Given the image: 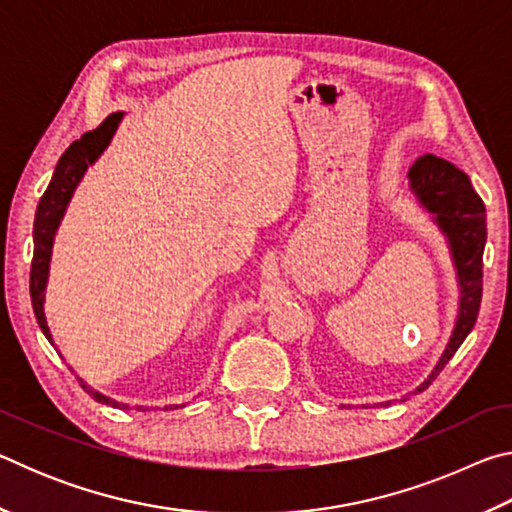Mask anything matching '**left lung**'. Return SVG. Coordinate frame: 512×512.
<instances>
[{
    "instance_id": "left-lung-1",
    "label": "left lung",
    "mask_w": 512,
    "mask_h": 512,
    "mask_svg": "<svg viewBox=\"0 0 512 512\" xmlns=\"http://www.w3.org/2000/svg\"><path fill=\"white\" fill-rule=\"evenodd\" d=\"M409 187L418 196L422 207L436 216L438 228L447 237L449 250L456 266L458 284H461V305L454 332L443 357L431 370V375L418 386V393L424 391L447 361L454 357L461 343L472 332L479 316L481 293H483V248H485V205L474 192L470 178L452 162L436 155H422L409 169Z\"/></svg>"
}]
</instances>
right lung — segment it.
Returning <instances> with one entry per match:
<instances>
[{
	"mask_svg": "<svg viewBox=\"0 0 512 512\" xmlns=\"http://www.w3.org/2000/svg\"><path fill=\"white\" fill-rule=\"evenodd\" d=\"M124 112H112L99 128L85 133L81 140H76L69 144V149L60 155V160L56 164L54 176H51V183L42 194L38 210H36V221H33V262H31V305H33V314H36L38 325L42 329V334L47 336L49 343L51 334L47 327V318H45V289H47V277H49V262H51V248H54V235L60 225V219L67 210L69 198H72L76 185L81 183L83 173L88 171V164H92L99 155L106 151V146L110 144L112 135H115L117 126ZM81 386L88 391L94 400L103 402V404H112V406H124L119 402H112L110 397L101 395L97 391H92L88 384Z\"/></svg>",
	"mask_w": 512,
	"mask_h": 512,
	"instance_id": "obj_1",
	"label": "right lung"
}]
</instances>
